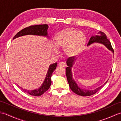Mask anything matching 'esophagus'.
<instances>
[{
  "label": "esophagus",
  "mask_w": 121,
  "mask_h": 121,
  "mask_svg": "<svg viewBox=\"0 0 121 121\" xmlns=\"http://www.w3.org/2000/svg\"><path fill=\"white\" fill-rule=\"evenodd\" d=\"M58 65H59V66H62V67H65L66 65H65V62H60V63H59Z\"/></svg>",
  "instance_id": "obj_1"
}]
</instances>
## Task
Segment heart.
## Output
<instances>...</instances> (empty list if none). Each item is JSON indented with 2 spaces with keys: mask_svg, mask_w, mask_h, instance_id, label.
Returning <instances> with one entry per match:
<instances>
[{
  "mask_svg": "<svg viewBox=\"0 0 121 121\" xmlns=\"http://www.w3.org/2000/svg\"><path fill=\"white\" fill-rule=\"evenodd\" d=\"M87 37L83 32L73 28H68L58 33L55 37V45L58 48L64 49L69 56H75L84 49Z\"/></svg>",
  "mask_w": 121,
  "mask_h": 121,
  "instance_id": "1",
  "label": "heart"
}]
</instances>
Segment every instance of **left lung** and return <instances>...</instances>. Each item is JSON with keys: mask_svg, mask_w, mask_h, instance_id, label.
Returning <instances> with one entry per match:
<instances>
[{"mask_svg": "<svg viewBox=\"0 0 121 121\" xmlns=\"http://www.w3.org/2000/svg\"><path fill=\"white\" fill-rule=\"evenodd\" d=\"M98 34V35L92 36L91 37L87 46L91 45L94 43H98L104 45L109 50L112 51V52H114L113 49L112 47L111 43H110L109 40L107 38L106 35L104 32H102L101 31L99 32ZM74 61H75V60H74V58L73 56L72 57L69 58L67 61H66V64H67L68 67L65 69L66 75V77H67L68 82L71 89L74 93L82 96H89L96 94L97 91H99L102 86L98 87L96 89L92 90V91H91V90H86L84 89H82L80 87H78L75 81L74 80V79L72 78V73L71 69L72 68ZM111 71L112 70H111ZM111 72H110V73H111ZM107 82L108 81L104 84H106Z\"/></svg>", "mask_w": 121, "mask_h": 121, "instance_id": "8db88e82", "label": "left lung"}]
</instances>
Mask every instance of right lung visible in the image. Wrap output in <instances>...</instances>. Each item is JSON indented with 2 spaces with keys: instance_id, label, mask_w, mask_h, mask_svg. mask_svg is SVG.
Segmentation results:
<instances>
[{
  "instance_id": "right-lung-1",
  "label": "right lung",
  "mask_w": 121,
  "mask_h": 121,
  "mask_svg": "<svg viewBox=\"0 0 121 121\" xmlns=\"http://www.w3.org/2000/svg\"><path fill=\"white\" fill-rule=\"evenodd\" d=\"M48 29V25L47 24H41V25H36L30 26L24 28V29L20 30L17 34L14 36L13 39L22 36L27 35H34L38 36H48L47 30ZM57 63H55L51 65L49 67L48 72L46 74L45 81H43V84L39 88L32 90V91H28L27 89H25L20 87L23 91L26 92L32 96H39L44 94L47 90L49 88L51 84V78L52 76L53 72L56 69Z\"/></svg>"
}]
</instances>
